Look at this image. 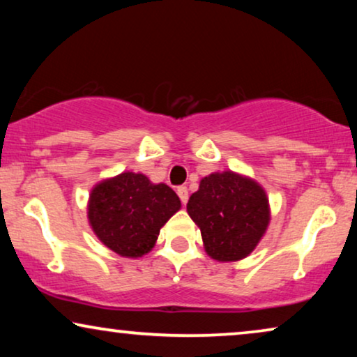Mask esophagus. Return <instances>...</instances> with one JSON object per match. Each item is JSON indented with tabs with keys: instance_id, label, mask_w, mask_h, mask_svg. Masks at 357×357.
Segmentation results:
<instances>
[{
	"instance_id": "obj_1",
	"label": "esophagus",
	"mask_w": 357,
	"mask_h": 357,
	"mask_svg": "<svg viewBox=\"0 0 357 357\" xmlns=\"http://www.w3.org/2000/svg\"><path fill=\"white\" fill-rule=\"evenodd\" d=\"M177 195L180 197V199H182V203L187 204V202H188V188L187 187H178Z\"/></svg>"
}]
</instances>
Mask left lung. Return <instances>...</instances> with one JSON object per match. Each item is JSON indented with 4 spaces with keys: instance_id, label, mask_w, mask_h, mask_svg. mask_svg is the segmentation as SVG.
I'll return each instance as SVG.
<instances>
[{
    "instance_id": "obj_1",
    "label": "left lung",
    "mask_w": 357,
    "mask_h": 357,
    "mask_svg": "<svg viewBox=\"0 0 357 357\" xmlns=\"http://www.w3.org/2000/svg\"><path fill=\"white\" fill-rule=\"evenodd\" d=\"M202 231L204 250L216 261L247 258L265 236L271 219L265 188L247 175L224 170L202 178L187 203Z\"/></svg>"
}]
</instances>
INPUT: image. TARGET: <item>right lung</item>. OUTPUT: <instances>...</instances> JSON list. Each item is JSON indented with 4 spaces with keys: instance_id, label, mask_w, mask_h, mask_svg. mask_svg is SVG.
<instances>
[{
    "instance_id": "obj_1",
    "label": "right lung",
    "mask_w": 357,
    "mask_h": 357,
    "mask_svg": "<svg viewBox=\"0 0 357 357\" xmlns=\"http://www.w3.org/2000/svg\"><path fill=\"white\" fill-rule=\"evenodd\" d=\"M182 208L169 185L144 174L121 172L92 187L87 221L97 238L116 255L139 258L153 250L160 227Z\"/></svg>"
}]
</instances>
